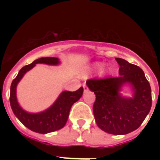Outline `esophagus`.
Masks as SVG:
<instances>
[{"label":"esophagus","mask_w":160,"mask_h":160,"mask_svg":"<svg viewBox=\"0 0 160 160\" xmlns=\"http://www.w3.org/2000/svg\"><path fill=\"white\" fill-rule=\"evenodd\" d=\"M83 91H84V93H86V92L88 91V87L87 86L86 84H83Z\"/></svg>","instance_id":"obj_1"}]
</instances>
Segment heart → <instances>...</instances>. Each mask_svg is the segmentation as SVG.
Returning <instances> with one entry per match:
<instances>
[{
  "instance_id": "b5f03b06",
  "label": "heart",
  "mask_w": 160,
  "mask_h": 160,
  "mask_svg": "<svg viewBox=\"0 0 160 160\" xmlns=\"http://www.w3.org/2000/svg\"><path fill=\"white\" fill-rule=\"evenodd\" d=\"M102 62H94L93 63L91 64L90 67V70H100V74L101 76H104L106 74L110 72V68L108 67H103Z\"/></svg>"
}]
</instances>
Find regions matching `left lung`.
I'll return each mask as SVG.
<instances>
[{
	"mask_svg": "<svg viewBox=\"0 0 160 160\" xmlns=\"http://www.w3.org/2000/svg\"><path fill=\"white\" fill-rule=\"evenodd\" d=\"M118 77L92 79L87 86L96 95L93 106L97 125L107 133L125 135L136 130L152 107L150 84L143 70L121 58ZM125 85L130 87L132 98L122 96L120 91Z\"/></svg>",
	"mask_w": 160,
	"mask_h": 160,
	"instance_id": "left-lung-1",
	"label": "left lung"
}]
</instances>
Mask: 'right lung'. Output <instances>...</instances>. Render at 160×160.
<instances>
[{
	"mask_svg": "<svg viewBox=\"0 0 160 160\" xmlns=\"http://www.w3.org/2000/svg\"><path fill=\"white\" fill-rule=\"evenodd\" d=\"M38 63L56 66L60 63V61L56 57H42L29 65L22 67L11 83L10 104L14 115L25 127L37 133L47 134L61 129L65 126L71 107L82 97L83 88L81 87L74 92L62 91L49 108L41 112L30 113L25 111L18 102L16 95L17 85L24 75Z\"/></svg>",
	"mask_w": 160,
	"mask_h": 160,
	"instance_id": "1",
	"label": "right lung"
}]
</instances>
